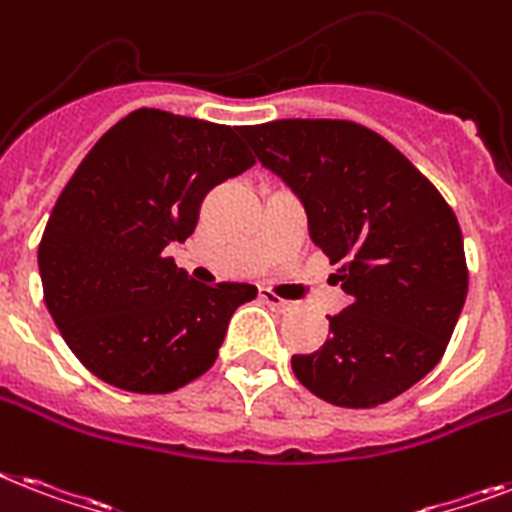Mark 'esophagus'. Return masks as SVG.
Instances as JSON below:
<instances>
[{
  "mask_svg": "<svg viewBox=\"0 0 512 512\" xmlns=\"http://www.w3.org/2000/svg\"><path fill=\"white\" fill-rule=\"evenodd\" d=\"M260 299H263L265 305H270L273 310H278V313H286V310H292L294 302H289V299L278 297L276 292H270V289H260Z\"/></svg>",
  "mask_w": 512,
  "mask_h": 512,
  "instance_id": "esophagus-1",
  "label": "esophagus"
}]
</instances>
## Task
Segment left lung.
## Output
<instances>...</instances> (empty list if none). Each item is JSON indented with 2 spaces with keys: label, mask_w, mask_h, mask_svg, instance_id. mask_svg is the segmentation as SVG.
<instances>
[{
  "label": "left lung",
  "mask_w": 512,
  "mask_h": 512,
  "mask_svg": "<svg viewBox=\"0 0 512 512\" xmlns=\"http://www.w3.org/2000/svg\"><path fill=\"white\" fill-rule=\"evenodd\" d=\"M242 136L302 199L310 239L350 305L328 318L321 350L294 355L315 397L376 407L442 360L468 294L463 234L429 178L352 120H270Z\"/></svg>",
  "instance_id": "obj_1"
}]
</instances>
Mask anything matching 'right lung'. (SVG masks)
Listing matches in <instances>:
<instances>
[{
  "mask_svg": "<svg viewBox=\"0 0 512 512\" xmlns=\"http://www.w3.org/2000/svg\"><path fill=\"white\" fill-rule=\"evenodd\" d=\"M255 165L242 126L141 107L89 149L39 242L44 302L70 352L105 384L168 394L218 360L252 284H197L165 257L207 191Z\"/></svg>",
  "mask_w": 512,
  "mask_h": 512,
  "instance_id": "obj_1",
  "label": "right lung"
}]
</instances>
